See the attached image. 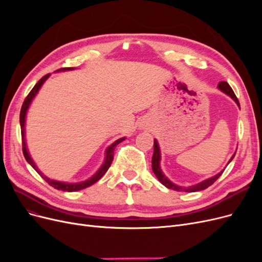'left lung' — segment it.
I'll use <instances>...</instances> for the list:
<instances>
[{
	"instance_id": "left-lung-1",
	"label": "left lung",
	"mask_w": 262,
	"mask_h": 262,
	"mask_svg": "<svg viewBox=\"0 0 262 262\" xmlns=\"http://www.w3.org/2000/svg\"><path fill=\"white\" fill-rule=\"evenodd\" d=\"M217 87H219V89H220L222 92H224L225 94H227V95H228V96H231V97L236 101V104L239 106V101H238V99H237L235 93H234V92H233V90H232V87L228 85V83H227V82H220V83H219V85H217ZM239 107H241V106H239ZM234 156H235V154H234V155H233V157L231 158V161L233 160ZM160 161H161L160 146H158L157 141H156V140H154V154H153V157H152V169H153V171H154V173H155V176L157 177V179L160 180L165 187H167L168 189L176 190V191L195 192V191H200V190L207 189L208 187H210L211 185H213L214 182H215V181L219 179V177H220V176L222 175V173H223V171H224V170H223V171H221L220 173H217L216 176H214V177H212V178H209V179H207V180H204V181L200 182V184H198V185H195V186H191V187H189V188L185 189V188H181V187H179V186L173 185L171 181H169V180L167 179V177H165V175H164V173L162 172L161 167H160ZM231 161L228 162V164L231 163Z\"/></svg>"
}]
</instances>
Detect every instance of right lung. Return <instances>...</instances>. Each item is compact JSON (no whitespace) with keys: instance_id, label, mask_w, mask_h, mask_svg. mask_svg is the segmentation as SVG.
<instances>
[{"instance_id":"1","label":"right lung","mask_w":262,"mask_h":262,"mask_svg":"<svg viewBox=\"0 0 262 262\" xmlns=\"http://www.w3.org/2000/svg\"><path fill=\"white\" fill-rule=\"evenodd\" d=\"M67 70H73V68H62L58 71H67ZM50 74H47L45 75L43 77H41L40 80L38 81V83L34 86V89L30 91V93L27 95V97L25 98V100H24L23 102V106H21V109H20V115H19V122H20V129H21V142H23V154L24 156H25L26 161L33 166V168L47 182L50 186H52L54 189H58V190H62V191H69V192H72V191H77V190H81V189H85L87 187L92 186L93 184H95V182L98 181L102 176L105 175L106 171L108 170V168L110 167V165H112L113 163V160H114V150L116 148V146L120 143V142H122L124 140V138L122 139H119L117 140L116 142H114V143L110 145L107 150H106V160L104 162V164H102L101 167L99 168V170L95 173V175L90 178L89 180L86 181H83V182H80V184H66V182H60V181H55V180H50L49 178L45 177L42 173L38 170L37 166L35 165V163L33 162V160H31L29 154H28V150L26 148V143H25V129H24V126H25V117H26V113H27V109L30 105L31 100L34 99V97L36 96V94L38 93L39 89H40L41 85L45 83V81L47 80V78L49 77Z\"/></svg>"}]
</instances>
